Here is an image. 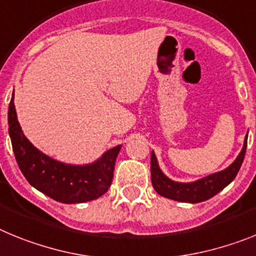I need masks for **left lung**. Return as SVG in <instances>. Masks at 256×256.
<instances>
[{"mask_svg":"<svg viewBox=\"0 0 256 256\" xmlns=\"http://www.w3.org/2000/svg\"><path fill=\"white\" fill-rule=\"evenodd\" d=\"M246 146H248V134L244 140V146L237 158L226 168L218 171L214 174L198 179V180L190 182V183H180V182L171 180L166 176L158 166V161L154 152L150 153V179L152 186L158 194L166 198L174 200L179 202H190V204H198L214 197L216 193L223 190L230 183H232L241 168L244 158H245Z\"/></svg>","mask_w":256,"mask_h":256,"instance_id":"1","label":"left lung"}]
</instances>
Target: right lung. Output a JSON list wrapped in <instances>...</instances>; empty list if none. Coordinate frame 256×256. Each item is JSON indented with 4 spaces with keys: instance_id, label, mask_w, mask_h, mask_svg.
Wrapping results in <instances>:
<instances>
[{
    "instance_id": "1",
    "label": "right lung",
    "mask_w": 256,
    "mask_h": 256,
    "mask_svg": "<svg viewBox=\"0 0 256 256\" xmlns=\"http://www.w3.org/2000/svg\"><path fill=\"white\" fill-rule=\"evenodd\" d=\"M8 134L19 168L28 183L50 198L63 204H81L99 198L113 179L116 158L121 146L110 148L88 165H70L37 150L23 134L14 106V92L8 104Z\"/></svg>"
}]
</instances>
